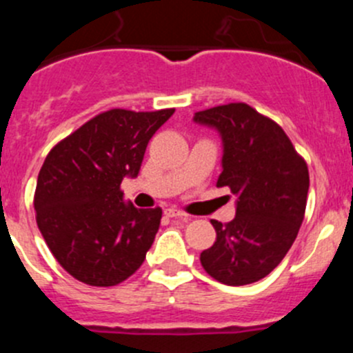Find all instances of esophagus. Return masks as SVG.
<instances>
[{
    "label": "esophagus",
    "mask_w": 353,
    "mask_h": 353,
    "mask_svg": "<svg viewBox=\"0 0 353 353\" xmlns=\"http://www.w3.org/2000/svg\"><path fill=\"white\" fill-rule=\"evenodd\" d=\"M167 216H170V219H188V215L184 212H179V210H176V208H167L165 212Z\"/></svg>",
    "instance_id": "esophagus-1"
}]
</instances>
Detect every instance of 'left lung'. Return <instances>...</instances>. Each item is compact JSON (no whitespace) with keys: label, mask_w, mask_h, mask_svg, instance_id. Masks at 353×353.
<instances>
[{"label":"left lung","mask_w":353,"mask_h":353,"mask_svg":"<svg viewBox=\"0 0 353 353\" xmlns=\"http://www.w3.org/2000/svg\"><path fill=\"white\" fill-rule=\"evenodd\" d=\"M194 123L219 131L223 145L216 186L236 194V219L212 220L216 241L199 256L210 276L239 287L265 279L280 265L302 225L307 163L285 131L244 102L199 110Z\"/></svg>","instance_id":"1"}]
</instances>
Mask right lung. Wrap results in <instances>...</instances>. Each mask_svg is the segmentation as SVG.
Listing matches in <instances>:
<instances>
[{"label": "right lung", "mask_w": 353, "mask_h": 353, "mask_svg": "<svg viewBox=\"0 0 353 353\" xmlns=\"http://www.w3.org/2000/svg\"><path fill=\"white\" fill-rule=\"evenodd\" d=\"M174 109H110L59 141L37 177L34 208L52 256L73 279L112 287L145 261L162 210L123 199L124 177H137L155 131Z\"/></svg>", "instance_id": "right-lung-1"}]
</instances>
